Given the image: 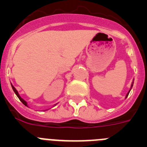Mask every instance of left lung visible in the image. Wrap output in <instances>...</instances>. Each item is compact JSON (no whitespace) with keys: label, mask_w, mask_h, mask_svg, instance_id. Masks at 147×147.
<instances>
[{"label":"left lung","mask_w":147,"mask_h":147,"mask_svg":"<svg viewBox=\"0 0 147 147\" xmlns=\"http://www.w3.org/2000/svg\"><path fill=\"white\" fill-rule=\"evenodd\" d=\"M132 85H133V82H132V85H131V88H132ZM130 90H131V89H130ZM129 91H130V90H129ZM129 92H128V93H127V96H126V98H127V96H128V95H129Z\"/></svg>","instance_id":"8db88e82"}]
</instances>
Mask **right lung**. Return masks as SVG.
Wrapping results in <instances>:
<instances>
[{
	"instance_id": "add662e5",
	"label": "right lung",
	"mask_w": 147,
	"mask_h": 147,
	"mask_svg": "<svg viewBox=\"0 0 147 147\" xmlns=\"http://www.w3.org/2000/svg\"><path fill=\"white\" fill-rule=\"evenodd\" d=\"M11 88H12L13 90H14V92H15V94L17 95V96L18 97V98H19V99L20 100V102H21L22 103H23V105H26V106H27V103H26V101H24V100H23V98H22L20 96V95L18 94V92L17 91V90L15 89V87L13 86V85H11Z\"/></svg>"
}]
</instances>
